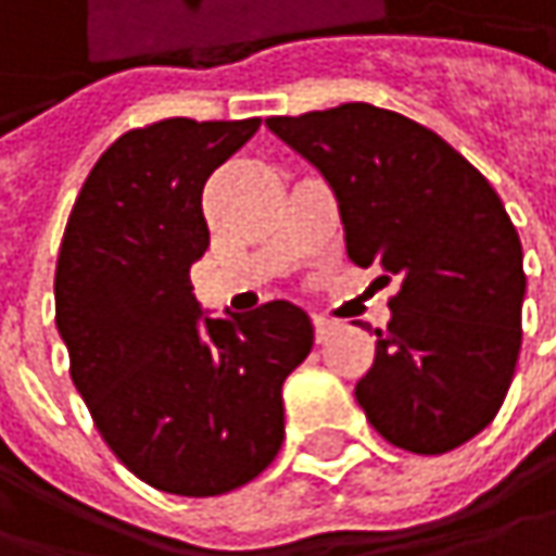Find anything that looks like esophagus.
Masks as SVG:
<instances>
[{"label":"esophagus","mask_w":556,"mask_h":556,"mask_svg":"<svg viewBox=\"0 0 556 556\" xmlns=\"http://www.w3.org/2000/svg\"><path fill=\"white\" fill-rule=\"evenodd\" d=\"M311 320H314V337H317V343H327V340L333 337L337 324H333V320H327V317H320V314H314Z\"/></svg>","instance_id":"esophagus-1"}]
</instances>
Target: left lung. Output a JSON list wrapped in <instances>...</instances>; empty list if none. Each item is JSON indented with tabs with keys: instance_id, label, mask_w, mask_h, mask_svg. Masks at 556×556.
Masks as SVG:
<instances>
[{
	"instance_id": "obj_1",
	"label": "left lung",
	"mask_w": 556,
	"mask_h": 556,
	"mask_svg": "<svg viewBox=\"0 0 556 556\" xmlns=\"http://www.w3.org/2000/svg\"><path fill=\"white\" fill-rule=\"evenodd\" d=\"M267 128L327 179L349 261L400 279L355 383L368 421L421 456L472 441L522 345V245L504 201L441 135L371 103L274 115Z\"/></svg>"
}]
</instances>
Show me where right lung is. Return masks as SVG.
Listing matches in <instances>:
<instances>
[{
  "mask_svg": "<svg viewBox=\"0 0 556 556\" xmlns=\"http://www.w3.org/2000/svg\"><path fill=\"white\" fill-rule=\"evenodd\" d=\"M261 118H163L122 135L84 181L55 264L72 380L118 463L150 488L216 497L282 443V383L314 345L292 302L211 317L191 264L211 229L201 191Z\"/></svg>",
  "mask_w": 556,
  "mask_h": 556,
  "instance_id": "right-lung-1",
  "label": "right lung"
}]
</instances>
